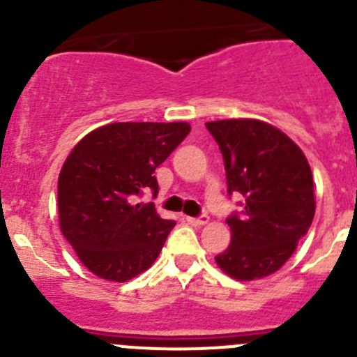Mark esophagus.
<instances>
[{"instance_id":"34e87169","label":"esophagus","mask_w":357,"mask_h":357,"mask_svg":"<svg viewBox=\"0 0 357 357\" xmlns=\"http://www.w3.org/2000/svg\"><path fill=\"white\" fill-rule=\"evenodd\" d=\"M186 221H188L192 226H204L208 222V215L202 214V215H199V218H186Z\"/></svg>"}]
</instances>
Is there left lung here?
I'll use <instances>...</instances> for the list:
<instances>
[{"instance_id":"1","label":"left lung","mask_w":357,"mask_h":357,"mask_svg":"<svg viewBox=\"0 0 357 357\" xmlns=\"http://www.w3.org/2000/svg\"><path fill=\"white\" fill-rule=\"evenodd\" d=\"M222 153L228 193L245 199L226 219L231 243L215 255L219 268L240 282L278 271L314 218L312 172L302 150L268 122L226 119L207 122Z\"/></svg>"}]
</instances>
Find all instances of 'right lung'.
<instances>
[{
	"label": "right lung",
	"instance_id": "add662e5",
	"mask_svg": "<svg viewBox=\"0 0 357 357\" xmlns=\"http://www.w3.org/2000/svg\"><path fill=\"white\" fill-rule=\"evenodd\" d=\"M186 122H114L86 135L59 176L60 229L82 264L109 282H128L155 262L174 228L155 205V169L188 136Z\"/></svg>",
	"mask_w": 357,
	"mask_h": 357
}]
</instances>
